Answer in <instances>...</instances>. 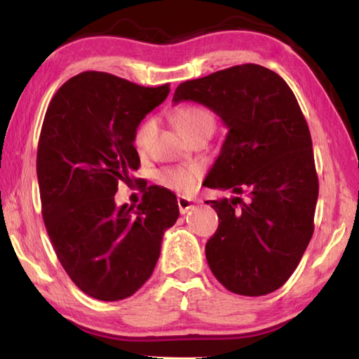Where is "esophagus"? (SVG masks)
<instances>
[{
    "instance_id": "esophagus-1",
    "label": "esophagus",
    "mask_w": 359,
    "mask_h": 359,
    "mask_svg": "<svg viewBox=\"0 0 359 359\" xmlns=\"http://www.w3.org/2000/svg\"><path fill=\"white\" fill-rule=\"evenodd\" d=\"M177 204H179V210L180 214H187L188 210L194 208V201L191 198H187V196H179L177 198Z\"/></svg>"
}]
</instances>
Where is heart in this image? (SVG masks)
<instances>
[{
	"label": "heart",
	"instance_id": "obj_1",
	"mask_svg": "<svg viewBox=\"0 0 359 359\" xmlns=\"http://www.w3.org/2000/svg\"><path fill=\"white\" fill-rule=\"evenodd\" d=\"M174 121L182 135L187 137L191 136L193 133L205 128V126H212L214 128V115L205 107L196 104H188L177 109L174 114ZM155 131L156 121L154 118L144 120L135 133V139H133L135 141V147L139 151L147 150ZM201 174L203 171L199 166H171L163 169L160 174V180L163 185L171 188L174 191L188 193L196 187Z\"/></svg>",
	"mask_w": 359,
	"mask_h": 359
}]
</instances>
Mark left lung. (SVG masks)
I'll use <instances>...</instances> for the list:
<instances>
[{
	"label": "left lung",
	"mask_w": 359,
	"mask_h": 359,
	"mask_svg": "<svg viewBox=\"0 0 359 359\" xmlns=\"http://www.w3.org/2000/svg\"><path fill=\"white\" fill-rule=\"evenodd\" d=\"M172 101L199 102L228 126L204 180L234 194L205 201L218 215L205 244L212 274L236 294L272 293L312 239L318 198L311 131L294 93L277 72L247 63L182 82Z\"/></svg>",
	"instance_id": "1"
}]
</instances>
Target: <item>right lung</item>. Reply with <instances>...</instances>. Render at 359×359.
<instances>
[{"label": "right lung", "instance_id": "add662e5", "mask_svg": "<svg viewBox=\"0 0 359 359\" xmlns=\"http://www.w3.org/2000/svg\"><path fill=\"white\" fill-rule=\"evenodd\" d=\"M168 95L169 83L142 87L85 71L47 107L36 160L42 218L66 274L95 299L135 294L179 218L177 198L163 187H149L137 209L114 201L141 165L133 144L139 123Z\"/></svg>", "mask_w": 359, "mask_h": 359}]
</instances>
